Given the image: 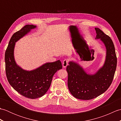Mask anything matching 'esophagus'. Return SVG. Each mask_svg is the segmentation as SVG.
<instances>
[{
  "mask_svg": "<svg viewBox=\"0 0 121 121\" xmlns=\"http://www.w3.org/2000/svg\"><path fill=\"white\" fill-rule=\"evenodd\" d=\"M69 63V59H65V60H63V63H62V65L63 68H66L67 65H68Z\"/></svg>",
  "mask_w": 121,
  "mask_h": 121,
  "instance_id": "obj_1",
  "label": "esophagus"
}]
</instances>
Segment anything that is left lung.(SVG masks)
Returning a JSON list of instances; mask_svg holds the SVG:
<instances>
[{
	"instance_id": "8db88e82",
	"label": "left lung",
	"mask_w": 121,
	"mask_h": 121,
	"mask_svg": "<svg viewBox=\"0 0 121 121\" xmlns=\"http://www.w3.org/2000/svg\"><path fill=\"white\" fill-rule=\"evenodd\" d=\"M95 29L96 39H100L106 48L104 66L94 75L87 74L78 64L73 61L66 67L69 91L74 97L81 100L94 99L106 91L111 85L117 68V58L112 39L99 28Z\"/></svg>"
}]
</instances>
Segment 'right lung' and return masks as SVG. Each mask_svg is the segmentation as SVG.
<instances>
[{
	"label": "right lung",
	"instance_id": "add662e5",
	"mask_svg": "<svg viewBox=\"0 0 121 121\" xmlns=\"http://www.w3.org/2000/svg\"><path fill=\"white\" fill-rule=\"evenodd\" d=\"M35 27V25H26L14 33L9 41L4 56L6 76L10 85L20 94L30 99H36L44 95L49 88L54 74L62 69L60 60L46 63L30 71L24 70L17 65L14 58L15 42Z\"/></svg>",
	"mask_w": 121,
	"mask_h": 121
}]
</instances>
